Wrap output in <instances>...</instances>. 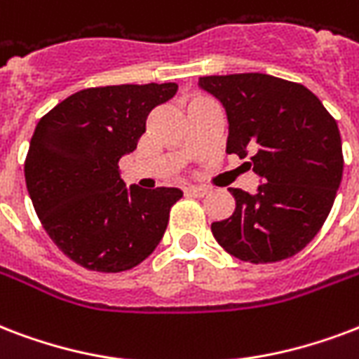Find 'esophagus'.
<instances>
[{
	"label": "esophagus",
	"instance_id": "34e87169",
	"mask_svg": "<svg viewBox=\"0 0 359 359\" xmlns=\"http://www.w3.org/2000/svg\"><path fill=\"white\" fill-rule=\"evenodd\" d=\"M209 194L207 188H198V186H191V188H186V196H191V198H205Z\"/></svg>",
	"mask_w": 359,
	"mask_h": 359
}]
</instances>
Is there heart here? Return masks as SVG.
Segmentation results:
<instances>
[{
  "instance_id": "heart-1",
  "label": "heart",
  "mask_w": 359,
  "mask_h": 359,
  "mask_svg": "<svg viewBox=\"0 0 359 359\" xmlns=\"http://www.w3.org/2000/svg\"><path fill=\"white\" fill-rule=\"evenodd\" d=\"M199 100H205V97H194V100H191V101H199ZM191 101H190V103H191Z\"/></svg>"
}]
</instances>
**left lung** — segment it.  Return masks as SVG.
Returning <instances> with one entry per match:
<instances>
[{"label": "left lung", "mask_w": 359, "mask_h": 359, "mask_svg": "<svg viewBox=\"0 0 359 359\" xmlns=\"http://www.w3.org/2000/svg\"><path fill=\"white\" fill-rule=\"evenodd\" d=\"M199 86L226 109L228 152L250 158L258 194L229 188L233 215L212 222L218 245L248 264L292 258L314 239L343 179L337 122L297 82L265 73L210 75Z\"/></svg>", "instance_id": "obj_1"}]
</instances>
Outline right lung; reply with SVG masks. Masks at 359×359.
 <instances>
[{
  "mask_svg": "<svg viewBox=\"0 0 359 359\" xmlns=\"http://www.w3.org/2000/svg\"><path fill=\"white\" fill-rule=\"evenodd\" d=\"M175 92V82L95 86L39 120L24 161L26 186L48 237L75 264L133 269L165 233L182 191L126 188L118 161L137 149L150 111Z\"/></svg>",
  "mask_w": 359,
  "mask_h": 359,
  "instance_id": "1",
  "label": "right lung"
}]
</instances>
